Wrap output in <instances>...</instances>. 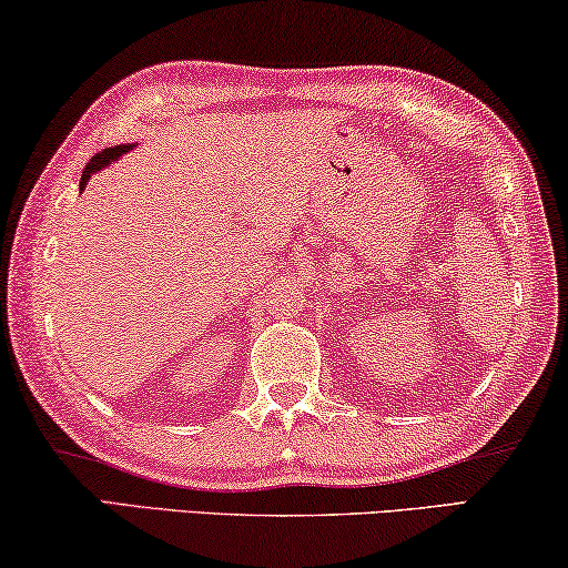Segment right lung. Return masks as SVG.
Segmentation results:
<instances>
[{"instance_id": "1", "label": "right lung", "mask_w": 568, "mask_h": 568, "mask_svg": "<svg viewBox=\"0 0 568 568\" xmlns=\"http://www.w3.org/2000/svg\"><path fill=\"white\" fill-rule=\"evenodd\" d=\"M128 149H131V146H113V149H105V151H100L98 156H92V159H90V164L84 166V172H82V182H79V187L84 190L87 180H90L94 172L102 170V166H108L110 162H113V159H118V156H121V154H125Z\"/></svg>"}]
</instances>
